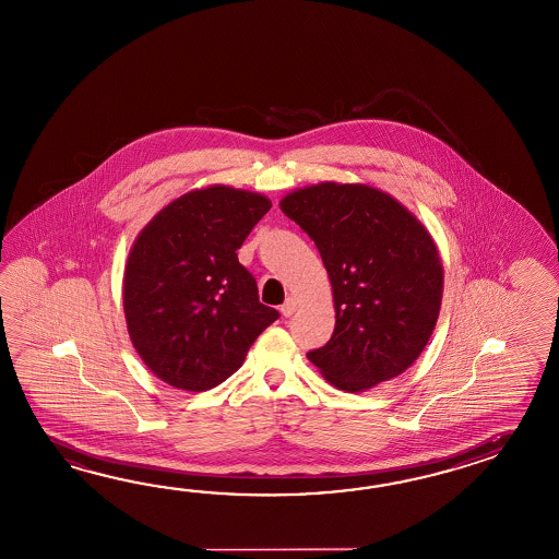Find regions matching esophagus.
Returning a JSON list of instances; mask_svg holds the SVG:
<instances>
[{"label": "esophagus", "instance_id": "1", "mask_svg": "<svg viewBox=\"0 0 559 559\" xmlns=\"http://www.w3.org/2000/svg\"><path fill=\"white\" fill-rule=\"evenodd\" d=\"M296 308H298V299L296 298H287L286 304L280 308L282 310V313L286 316V318H289L292 313L296 312Z\"/></svg>", "mask_w": 559, "mask_h": 559}]
</instances>
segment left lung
<instances>
[{"instance_id":"obj_1","label":"left lung","mask_w":559,"mask_h":559,"mask_svg":"<svg viewBox=\"0 0 559 559\" xmlns=\"http://www.w3.org/2000/svg\"><path fill=\"white\" fill-rule=\"evenodd\" d=\"M280 209L312 237L332 286L336 328L310 362L346 392L403 374L441 312L444 272L429 229L366 182L299 187Z\"/></svg>"}]
</instances>
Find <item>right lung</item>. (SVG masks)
<instances>
[{
    "label": "right lung",
    "instance_id": "obj_1",
    "mask_svg": "<svg viewBox=\"0 0 559 559\" xmlns=\"http://www.w3.org/2000/svg\"><path fill=\"white\" fill-rule=\"evenodd\" d=\"M270 207L255 191L209 185L173 199L136 235L122 308L134 350L163 382L215 389L277 320L235 253Z\"/></svg>",
    "mask_w": 559,
    "mask_h": 559
}]
</instances>
